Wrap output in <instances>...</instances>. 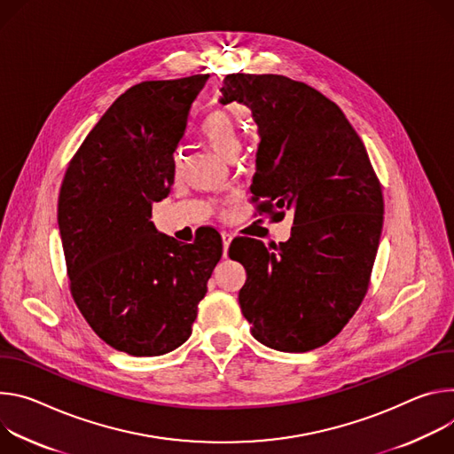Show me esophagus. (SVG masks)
I'll return each instance as SVG.
<instances>
[{"instance_id":"esophagus-1","label":"esophagus","mask_w":454,"mask_h":454,"mask_svg":"<svg viewBox=\"0 0 454 454\" xmlns=\"http://www.w3.org/2000/svg\"><path fill=\"white\" fill-rule=\"evenodd\" d=\"M232 241V234L231 232H222V243H223V258H227L229 253V245Z\"/></svg>"}]
</instances>
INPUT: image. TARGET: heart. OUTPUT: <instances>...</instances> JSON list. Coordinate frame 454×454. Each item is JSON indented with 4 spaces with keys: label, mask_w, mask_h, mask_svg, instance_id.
I'll return each instance as SVG.
<instances>
[{
    "label": "heart",
    "mask_w": 454,
    "mask_h": 454,
    "mask_svg": "<svg viewBox=\"0 0 454 454\" xmlns=\"http://www.w3.org/2000/svg\"><path fill=\"white\" fill-rule=\"evenodd\" d=\"M201 135L211 144V147L216 151L218 155H222L225 160H234L239 151H241V133L234 119L227 112H213L204 122H201L200 128ZM175 173L180 171L182 162L180 157H175Z\"/></svg>",
    "instance_id": "obj_1"
}]
</instances>
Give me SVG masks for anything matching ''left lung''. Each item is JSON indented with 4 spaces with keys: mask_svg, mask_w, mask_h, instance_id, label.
<instances>
[{
    "mask_svg": "<svg viewBox=\"0 0 454 454\" xmlns=\"http://www.w3.org/2000/svg\"><path fill=\"white\" fill-rule=\"evenodd\" d=\"M220 91L222 105H245L258 124L250 191L267 209L294 211L290 238L276 253L250 238L231 243L229 256L232 250L243 267L241 252L255 258L238 295L241 314L272 349L319 348L366 295L384 220L380 184L361 137L312 86L274 74H229Z\"/></svg>",
    "mask_w": 454,
    "mask_h": 454,
    "instance_id": "left-lung-1",
    "label": "left lung"
}]
</instances>
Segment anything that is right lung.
Instances as JSON below:
<instances>
[{
	"instance_id": "obj_1",
	"label": "right lung",
	"mask_w": 454,
	"mask_h": 454,
	"mask_svg": "<svg viewBox=\"0 0 454 454\" xmlns=\"http://www.w3.org/2000/svg\"><path fill=\"white\" fill-rule=\"evenodd\" d=\"M207 79L129 88L88 133L61 185L58 223L75 305L100 339L135 357L164 356L189 339L222 258L215 229L180 245L151 222Z\"/></svg>"
}]
</instances>
